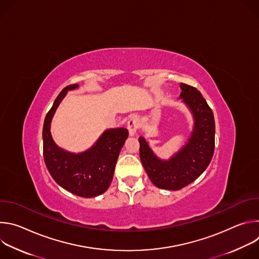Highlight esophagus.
<instances>
[{
  "mask_svg": "<svg viewBox=\"0 0 259 259\" xmlns=\"http://www.w3.org/2000/svg\"><path fill=\"white\" fill-rule=\"evenodd\" d=\"M139 125H140V120L137 116H131L129 118L128 123H127V128L129 130L130 136H135L136 135V132H137V129L139 128Z\"/></svg>",
  "mask_w": 259,
  "mask_h": 259,
  "instance_id": "esophagus-1",
  "label": "esophagus"
}]
</instances>
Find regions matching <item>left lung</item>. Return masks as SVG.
<instances>
[{
    "instance_id": "left-lung-1",
    "label": "left lung",
    "mask_w": 259,
    "mask_h": 259,
    "mask_svg": "<svg viewBox=\"0 0 259 259\" xmlns=\"http://www.w3.org/2000/svg\"><path fill=\"white\" fill-rule=\"evenodd\" d=\"M178 99L193 118L192 131L180 149L161 159L143 136L138 138L139 155L150 180L159 189L178 191L196 180L208 167L214 153L215 122L212 109L195 87L180 84Z\"/></svg>"
}]
</instances>
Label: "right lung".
Instances as JSON below:
<instances>
[{"mask_svg": "<svg viewBox=\"0 0 259 259\" xmlns=\"http://www.w3.org/2000/svg\"><path fill=\"white\" fill-rule=\"evenodd\" d=\"M79 85L65 87L46 115L43 127V154L46 167L55 182L67 192L93 198L106 192L112 183L120 152L128 137L126 128L105 129L98 139L84 152H68L54 141L51 122L56 109L68 91Z\"/></svg>", "mask_w": 259, "mask_h": 259, "instance_id": "add662e5", "label": "right lung"}]
</instances>
